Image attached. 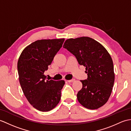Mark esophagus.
I'll list each match as a JSON object with an SVG mask.
<instances>
[{
  "label": "esophagus",
  "mask_w": 131,
  "mask_h": 131,
  "mask_svg": "<svg viewBox=\"0 0 131 131\" xmlns=\"http://www.w3.org/2000/svg\"><path fill=\"white\" fill-rule=\"evenodd\" d=\"M75 80V79H71V80H68V81L69 82V83H72V82L74 81Z\"/></svg>",
  "instance_id": "1"
}]
</instances>
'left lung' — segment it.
Here are the masks:
<instances>
[{
    "label": "left lung",
    "instance_id": "obj_1",
    "mask_svg": "<svg viewBox=\"0 0 131 131\" xmlns=\"http://www.w3.org/2000/svg\"><path fill=\"white\" fill-rule=\"evenodd\" d=\"M85 67L86 80H81L82 89L77 94L79 102L85 108L96 109L109 99L114 82L113 63L103 46L92 38L66 39L63 46Z\"/></svg>",
    "mask_w": 131,
    "mask_h": 131
}]
</instances>
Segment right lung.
<instances>
[{"instance_id": "add662e5", "label": "right lung", "mask_w": 131, "mask_h": 131, "mask_svg": "<svg viewBox=\"0 0 131 131\" xmlns=\"http://www.w3.org/2000/svg\"><path fill=\"white\" fill-rule=\"evenodd\" d=\"M65 38L37 40L24 48L18 61V72L24 95L33 107L48 112L59 104L64 80H46L44 72L61 48Z\"/></svg>"}]
</instances>
